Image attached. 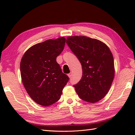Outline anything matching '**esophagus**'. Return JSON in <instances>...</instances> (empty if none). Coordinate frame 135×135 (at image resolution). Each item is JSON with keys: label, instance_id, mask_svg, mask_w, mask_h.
Returning <instances> with one entry per match:
<instances>
[{"label": "esophagus", "instance_id": "esophagus-1", "mask_svg": "<svg viewBox=\"0 0 135 135\" xmlns=\"http://www.w3.org/2000/svg\"><path fill=\"white\" fill-rule=\"evenodd\" d=\"M68 77H69V78H71V76H72V73H69V74H68Z\"/></svg>", "mask_w": 135, "mask_h": 135}]
</instances>
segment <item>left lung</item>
Here are the masks:
<instances>
[{
    "mask_svg": "<svg viewBox=\"0 0 135 135\" xmlns=\"http://www.w3.org/2000/svg\"><path fill=\"white\" fill-rule=\"evenodd\" d=\"M67 43L80 62L83 75L74 87L79 97L95 103L105 97L115 74L114 58L105 43L84 36L67 37Z\"/></svg>",
    "mask_w": 135,
    "mask_h": 135,
    "instance_id": "left-lung-1",
    "label": "left lung"
}]
</instances>
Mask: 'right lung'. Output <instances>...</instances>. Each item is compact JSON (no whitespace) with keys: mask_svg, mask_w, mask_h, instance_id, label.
Here are the masks:
<instances>
[{"mask_svg":"<svg viewBox=\"0 0 135 135\" xmlns=\"http://www.w3.org/2000/svg\"><path fill=\"white\" fill-rule=\"evenodd\" d=\"M66 39L60 37L32 46L20 62L22 83L30 98L43 107L58 101L69 80L56 62Z\"/></svg>","mask_w":135,"mask_h":135,"instance_id":"obj_1","label":"right lung"}]
</instances>
